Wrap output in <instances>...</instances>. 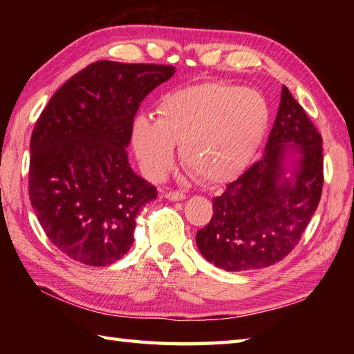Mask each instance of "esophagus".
Returning a JSON list of instances; mask_svg holds the SVG:
<instances>
[{
    "mask_svg": "<svg viewBox=\"0 0 354 354\" xmlns=\"http://www.w3.org/2000/svg\"><path fill=\"white\" fill-rule=\"evenodd\" d=\"M164 198L169 201H175V202L183 201V199H185V193L184 192H165Z\"/></svg>",
    "mask_w": 354,
    "mask_h": 354,
    "instance_id": "34e87169",
    "label": "esophagus"
}]
</instances>
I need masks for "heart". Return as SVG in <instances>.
Returning <instances> with one entry per match:
<instances>
[{
	"instance_id": "1",
	"label": "heart",
	"mask_w": 354,
	"mask_h": 354,
	"mask_svg": "<svg viewBox=\"0 0 354 354\" xmlns=\"http://www.w3.org/2000/svg\"><path fill=\"white\" fill-rule=\"evenodd\" d=\"M269 109L254 89L202 84L167 94L156 122L140 117L133 124V146L142 170L161 179L175 161L208 183L236 176L251 162L265 137Z\"/></svg>"
}]
</instances>
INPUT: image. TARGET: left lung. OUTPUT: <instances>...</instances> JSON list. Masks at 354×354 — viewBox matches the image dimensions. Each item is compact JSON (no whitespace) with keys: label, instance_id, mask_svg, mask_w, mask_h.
I'll list each match as a JSON object with an SVG mask.
<instances>
[{"label":"left lung","instance_id":"8db88e82","mask_svg":"<svg viewBox=\"0 0 354 354\" xmlns=\"http://www.w3.org/2000/svg\"><path fill=\"white\" fill-rule=\"evenodd\" d=\"M302 155L294 178H283L285 150ZM266 152L213 199V217L196 234L201 254L225 270L275 265L301 239L324 184L322 137L288 88L270 129Z\"/></svg>","mask_w":354,"mask_h":354}]
</instances>
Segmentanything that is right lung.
<instances>
[{
  "label": "right lung",
  "instance_id": "1",
  "mask_svg": "<svg viewBox=\"0 0 354 354\" xmlns=\"http://www.w3.org/2000/svg\"><path fill=\"white\" fill-rule=\"evenodd\" d=\"M175 66L97 61L66 80L30 140L28 194L50 242L70 259L108 266L131 250L137 216L156 199L127 161L133 118Z\"/></svg>",
  "mask_w": 354,
  "mask_h": 354
}]
</instances>
